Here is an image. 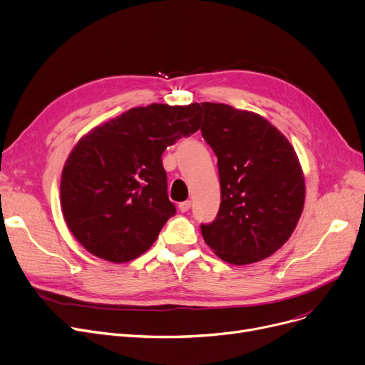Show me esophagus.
I'll use <instances>...</instances> for the list:
<instances>
[{
	"label": "esophagus",
	"instance_id": "obj_1",
	"mask_svg": "<svg viewBox=\"0 0 365 365\" xmlns=\"http://www.w3.org/2000/svg\"><path fill=\"white\" fill-rule=\"evenodd\" d=\"M189 208H190V201H183V202H179V210H180L182 213H186Z\"/></svg>",
	"mask_w": 365,
	"mask_h": 365
}]
</instances>
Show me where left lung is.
<instances>
[{
  "mask_svg": "<svg viewBox=\"0 0 365 365\" xmlns=\"http://www.w3.org/2000/svg\"><path fill=\"white\" fill-rule=\"evenodd\" d=\"M201 134L217 157L220 208L201 225L207 245L231 264L272 256L289 241L303 212L304 176L284 134L250 110L201 103Z\"/></svg>",
  "mask_w": 365,
  "mask_h": 365,
  "instance_id": "1",
  "label": "left lung"
}]
</instances>
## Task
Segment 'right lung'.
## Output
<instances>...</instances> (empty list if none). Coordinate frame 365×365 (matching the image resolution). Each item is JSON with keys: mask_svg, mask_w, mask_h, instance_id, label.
I'll use <instances>...</instances> for the list:
<instances>
[{"mask_svg": "<svg viewBox=\"0 0 365 365\" xmlns=\"http://www.w3.org/2000/svg\"><path fill=\"white\" fill-rule=\"evenodd\" d=\"M201 106L152 103L90 130L71 150L61 205L72 235L96 257L125 263L155 242L176 208L163 152L201 125Z\"/></svg>", "mask_w": 365, "mask_h": 365, "instance_id": "add662e5", "label": "right lung"}]
</instances>
